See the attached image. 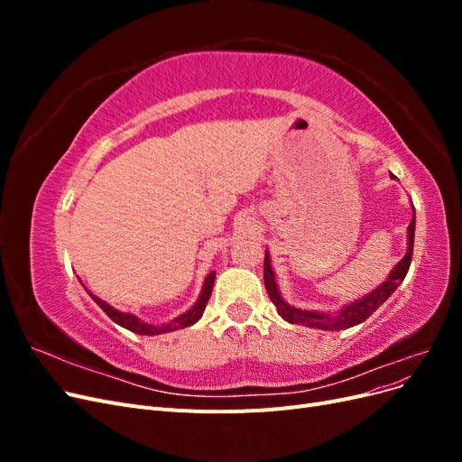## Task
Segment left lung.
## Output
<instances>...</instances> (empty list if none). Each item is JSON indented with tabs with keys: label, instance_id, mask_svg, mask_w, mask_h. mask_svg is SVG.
Returning a JSON list of instances; mask_svg holds the SVG:
<instances>
[{
	"label": "left lung",
	"instance_id": "8db88e82",
	"mask_svg": "<svg viewBox=\"0 0 462 462\" xmlns=\"http://www.w3.org/2000/svg\"><path fill=\"white\" fill-rule=\"evenodd\" d=\"M393 179H397L395 175H391ZM414 206H412V221L407 229L409 233V241H407V254L402 256V260L391 270L389 277L385 282L375 287L368 295H365L362 299H356L353 302L345 304L341 310L328 314V312H314V310H300L295 309L283 300L282 292L277 289L275 283V273L272 268V260H270V253L265 250V258H263V283H265V291H268L270 300L275 304L277 314L282 316L289 324H300V326H309V328H316V329H324V331H339V329H346L353 328L356 324H362L366 318H370L380 306L393 295L395 289L402 283V279L407 277V272L411 268V260H412V248H414Z\"/></svg>",
	"mask_w": 462,
	"mask_h": 462
}]
</instances>
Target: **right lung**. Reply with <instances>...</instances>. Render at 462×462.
I'll use <instances>...</instances> for the list:
<instances>
[{
    "label": "right lung",
    "mask_w": 462,
    "mask_h": 462,
    "mask_svg": "<svg viewBox=\"0 0 462 462\" xmlns=\"http://www.w3.org/2000/svg\"><path fill=\"white\" fill-rule=\"evenodd\" d=\"M214 279H216V272H209L206 282H204V287H202V292L199 300L194 302L192 309H189L185 314H180L177 318H173L171 321H167V324H162V326H152L148 324V321H143L141 318H136L134 314H129V312H119L117 309H114V306L107 304L106 300L97 299L96 295H92V292L88 291V295L92 297V300L100 306V309L116 321V324H119L121 328L129 329L133 333H138V335H160V333H167V331H175V329H183V328H189L192 324H197V321L202 318L204 314V309L206 304L209 300V295H212V289H214Z\"/></svg>",
    "instance_id": "obj_1"
}]
</instances>
